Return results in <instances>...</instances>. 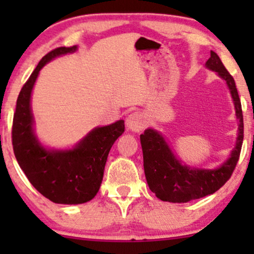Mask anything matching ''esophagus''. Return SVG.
<instances>
[{
    "label": "esophagus",
    "mask_w": 254,
    "mask_h": 254,
    "mask_svg": "<svg viewBox=\"0 0 254 254\" xmlns=\"http://www.w3.org/2000/svg\"><path fill=\"white\" fill-rule=\"evenodd\" d=\"M127 127L133 132H139L145 127L147 121H145V116L141 112H133L127 116V121H125Z\"/></svg>",
    "instance_id": "1"
}]
</instances>
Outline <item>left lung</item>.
<instances>
[{
    "instance_id": "1",
    "label": "left lung",
    "mask_w": 254,
    "mask_h": 254,
    "mask_svg": "<svg viewBox=\"0 0 254 254\" xmlns=\"http://www.w3.org/2000/svg\"><path fill=\"white\" fill-rule=\"evenodd\" d=\"M206 68L217 72L226 81L232 94L235 115L239 119L238 138L235 148L227 161L215 170L190 167L177 159L165 137L154 129H147L139 136L143 151V167L145 179L151 192L159 199L171 203H186L214 193L221 189L233 174L240 156L244 139V118L235 81L224 68L220 57L210 51Z\"/></svg>"
}]
</instances>
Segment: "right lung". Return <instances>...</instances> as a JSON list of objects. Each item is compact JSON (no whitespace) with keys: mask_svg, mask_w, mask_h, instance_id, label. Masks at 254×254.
<instances>
[{"mask_svg":"<svg viewBox=\"0 0 254 254\" xmlns=\"http://www.w3.org/2000/svg\"><path fill=\"white\" fill-rule=\"evenodd\" d=\"M77 46L57 48L45 55L26 81L16 100L11 141L16 161L44 197L57 204H82L93 199L103 182L105 165L116 139L124 132V121L95 127L71 149H48L34 133L31 94L40 69Z\"/></svg>","mask_w":254,"mask_h":254,"instance_id":"obj_1","label":"right lung"}]
</instances>
